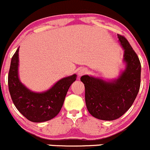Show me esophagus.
Returning <instances> with one entry per match:
<instances>
[{
	"instance_id": "esophagus-1",
	"label": "esophagus",
	"mask_w": 150,
	"mask_h": 150,
	"mask_svg": "<svg viewBox=\"0 0 150 150\" xmlns=\"http://www.w3.org/2000/svg\"><path fill=\"white\" fill-rule=\"evenodd\" d=\"M87 71H88V70H87L86 68H81V69H78V76H81V75H84V74L86 73Z\"/></svg>"
}]
</instances>
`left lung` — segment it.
I'll use <instances>...</instances> for the list:
<instances>
[{"label":"left lung","mask_w":150,"mask_h":150,"mask_svg":"<svg viewBox=\"0 0 150 150\" xmlns=\"http://www.w3.org/2000/svg\"><path fill=\"white\" fill-rule=\"evenodd\" d=\"M124 50L123 62L126 67L116 79L105 81L89 75H83L86 108L91 115L105 121L120 117L131 107L139 93L141 83V63L130 43L117 34Z\"/></svg>","instance_id":"left-lung-1"}]
</instances>
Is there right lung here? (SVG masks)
Instances as JSON below:
<instances>
[{"instance_id":"right-lung-1","label":"right lung","mask_w":150,"mask_h":150,"mask_svg":"<svg viewBox=\"0 0 150 150\" xmlns=\"http://www.w3.org/2000/svg\"><path fill=\"white\" fill-rule=\"evenodd\" d=\"M18 67L19 47L11 58L8 76V90L15 107L33 122H43L54 118L62 109L68 89L77 75L62 78L47 91L34 92L20 81Z\"/></svg>"}]
</instances>
